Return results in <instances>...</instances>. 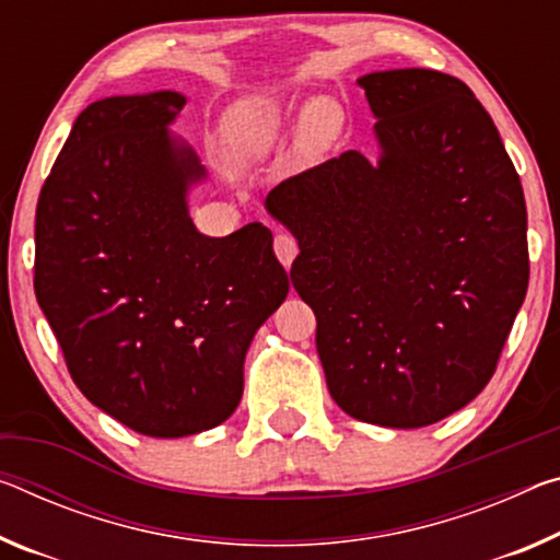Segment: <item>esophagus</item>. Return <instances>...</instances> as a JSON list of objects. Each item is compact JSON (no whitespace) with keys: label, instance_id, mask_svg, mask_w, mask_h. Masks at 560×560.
I'll return each mask as SVG.
<instances>
[{"label":"esophagus","instance_id":"obj_1","mask_svg":"<svg viewBox=\"0 0 560 560\" xmlns=\"http://www.w3.org/2000/svg\"><path fill=\"white\" fill-rule=\"evenodd\" d=\"M273 252H277L279 261L287 266V269H291V261H294L296 254H299L296 238L291 234H283V232L277 234V236H273Z\"/></svg>","mask_w":560,"mask_h":560}]
</instances>
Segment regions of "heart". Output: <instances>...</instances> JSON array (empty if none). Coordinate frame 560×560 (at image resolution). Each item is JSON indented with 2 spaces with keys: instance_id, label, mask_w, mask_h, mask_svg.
Here are the masks:
<instances>
[{
  "instance_id": "1",
  "label": "heart",
  "mask_w": 560,
  "mask_h": 560,
  "mask_svg": "<svg viewBox=\"0 0 560 560\" xmlns=\"http://www.w3.org/2000/svg\"><path fill=\"white\" fill-rule=\"evenodd\" d=\"M283 127V106L269 96H248L224 114L221 137L238 162H259L277 144ZM339 131V109L331 100L306 104L299 124V149L306 156L324 154Z\"/></svg>"
}]
</instances>
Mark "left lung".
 Segmentation results:
<instances>
[{"label":"left lung","mask_w":560,"mask_h":560,"mask_svg":"<svg viewBox=\"0 0 560 560\" xmlns=\"http://www.w3.org/2000/svg\"><path fill=\"white\" fill-rule=\"evenodd\" d=\"M381 156L343 152L281 182L266 211L296 236L328 394L353 419L421 429L483 392L528 289L526 199L493 119L460 79H359Z\"/></svg>","instance_id":"left-lung-1"}]
</instances>
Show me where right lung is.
Returning a JSON list of instances; mask_svg holds the SVG:
<instances>
[{
	"mask_svg": "<svg viewBox=\"0 0 560 560\" xmlns=\"http://www.w3.org/2000/svg\"><path fill=\"white\" fill-rule=\"evenodd\" d=\"M186 96H109L79 114L42 186L34 294L89 401L179 439L226 421L256 328L289 294L259 221L203 236L186 194L207 172L168 131Z\"/></svg>",
	"mask_w": 560,
	"mask_h": 560,
	"instance_id": "right-lung-1",
	"label": "right lung"
}]
</instances>
